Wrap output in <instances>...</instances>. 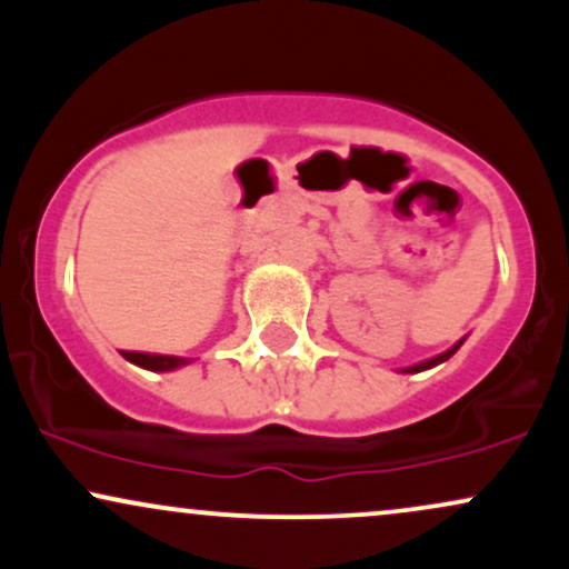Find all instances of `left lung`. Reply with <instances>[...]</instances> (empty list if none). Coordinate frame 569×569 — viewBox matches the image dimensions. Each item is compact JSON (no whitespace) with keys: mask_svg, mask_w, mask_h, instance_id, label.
<instances>
[{"mask_svg":"<svg viewBox=\"0 0 569 569\" xmlns=\"http://www.w3.org/2000/svg\"><path fill=\"white\" fill-rule=\"evenodd\" d=\"M466 342V337L462 339H457V342L452 345V348L449 350H443V352H439V356H433V358H428V361H420V363H415V367H407V369H401L403 375H417V371H426V369H433V367H439V363H443V361H449V358L455 356L457 350H460V345Z\"/></svg>","mask_w":569,"mask_h":569,"instance_id":"left-lung-1","label":"left lung"}]
</instances>
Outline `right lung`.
<instances>
[{
  "label": "right lung",
  "mask_w": 569,
  "mask_h": 569,
  "mask_svg": "<svg viewBox=\"0 0 569 569\" xmlns=\"http://www.w3.org/2000/svg\"><path fill=\"white\" fill-rule=\"evenodd\" d=\"M122 358L149 371H173V369L187 367V363H192V358L160 356V352H133V350H122Z\"/></svg>",
  "instance_id": "right-lung-1"
}]
</instances>
